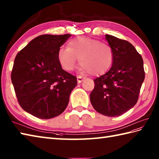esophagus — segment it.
Instances as JSON below:
<instances>
[{
    "mask_svg": "<svg viewBox=\"0 0 159 159\" xmlns=\"http://www.w3.org/2000/svg\"><path fill=\"white\" fill-rule=\"evenodd\" d=\"M77 82H78V83H81L84 80V77H82V76H80V75H77Z\"/></svg>",
    "mask_w": 159,
    "mask_h": 159,
    "instance_id": "34e87169",
    "label": "esophagus"
}]
</instances>
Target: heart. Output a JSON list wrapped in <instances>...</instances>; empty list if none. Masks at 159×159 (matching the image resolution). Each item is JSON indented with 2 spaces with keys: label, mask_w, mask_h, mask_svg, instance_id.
<instances>
[{
  "label": "heart",
  "mask_w": 159,
  "mask_h": 159,
  "mask_svg": "<svg viewBox=\"0 0 159 159\" xmlns=\"http://www.w3.org/2000/svg\"><path fill=\"white\" fill-rule=\"evenodd\" d=\"M113 57L111 45L86 36L72 39L68 43V47H60L57 51L58 60L64 70H73L79 59L81 72L89 73L91 75L106 72L111 66Z\"/></svg>",
  "instance_id": "b5f03b06"
}]
</instances>
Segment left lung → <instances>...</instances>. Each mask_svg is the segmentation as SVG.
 Instances as JSON below:
<instances>
[{
  "mask_svg": "<svg viewBox=\"0 0 159 159\" xmlns=\"http://www.w3.org/2000/svg\"><path fill=\"white\" fill-rule=\"evenodd\" d=\"M106 39L112 48V66L104 75L94 80L90 95L97 112L108 116H118L137 103L145 79L143 61L133 45L111 35Z\"/></svg>",
  "mask_w": 159,
  "mask_h": 159,
  "instance_id": "obj_1",
  "label": "left lung"
}]
</instances>
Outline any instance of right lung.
<instances>
[{
	"mask_svg": "<svg viewBox=\"0 0 159 159\" xmlns=\"http://www.w3.org/2000/svg\"><path fill=\"white\" fill-rule=\"evenodd\" d=\"M71 36L41 35L19 51L11 70V82L21 108L38 118L61 114L67 107L77 77L62 69L57 51Z\"/></svg>",
	"mask_w": 159,
	"mask_h": 159,
	"instance_id": "obj_1",
	"label": "right lung"
}]
</instances>
